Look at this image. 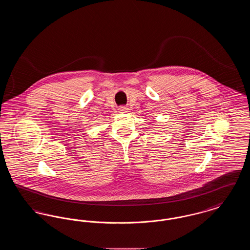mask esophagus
Here are the masks:
<instances>
[{
	"label": "esophagus",
	"mask_w": 250,
	"mask_h": 250,
	"mask_svg": "<svg viewBox=\"0 0 250 250\" xmlns=\"http://www.w3.org/2000/svg\"><path fill=\"white\" fill-rule=\"evenodd\" d=\"M127 107H124V106H122V107H119V111L120 112H127Z\"/></svg>",
	"instance_id": "obj_1"
}]
</instances>
